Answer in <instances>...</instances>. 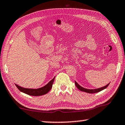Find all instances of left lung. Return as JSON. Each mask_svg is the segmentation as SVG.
<instances>
[{
  "instance_id": "1",
  "label": "left lung",
  "mask_w": 125,
  "mask_h": 125,
  "mask_svg": "<svg viewBox=\"0 0 125 125\" xmlns=\"http://www.w3.org/2000/svg\"><path fill=\"white\" fill-rule=\"evenodd\" d=\"M109 84V83H108L107 85H105V86H103L102 87H100V88H98V89H85V88H83L82 86H81L80 85H79V83H76V81H75V85H76V86L77 87L78 89H79L80 90H81V92H86L87 93H90V94H93V93H98V92H99L100 91L104 90V89H105V88H107Z\"/></svg>"
}]
</instances>
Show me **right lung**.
Instances as JSON below:
<instances>
[{
	"instance_id": "add662e5",
	"label": "right lung",
	"mask_w": 125,
	"mask_h": 125,
	"mask_svg": "<svg viewBox=\"0 0 125 125\" xmlns=\"http://www.w3.org/2000/svg\"><path fill=\"white\" fill-rule=\"evenodd\" d=\"M54 79L55 77H54L52 80L50 81L47 84L45 85L44 86L36 89L24 88V87L18 86V85L17 84L15 85H16V87H17L18 90L27 95L32 96H40L46 94V93H48L50 90H51V89L52 87V85H53L54 80Z\"/></svg>"
}]
</instances>
